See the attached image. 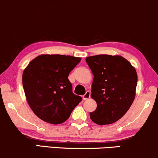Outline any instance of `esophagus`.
Segmentation results:
<instances>
[{
    "label": "esophagus",
    "mask_w": 158,
    "mask_h": 158,
    "mask_svg": "<svg viewBox=\"0 0 158 158\" xmlns=\"http://www.w3.org/2000/svg\"><path fill=\"white\" fill-rule=\"evenodd\" d=\"M90 95H91V92H89V91H87L86 93H85V94H83V100L89 99V98H90Z\"/></svg>",
    "instance_id": "34e87169"
}]
</instances>
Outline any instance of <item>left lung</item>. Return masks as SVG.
<instances>
[{
  "label": "left lung",
  "instance_id": "8db88e82",
  "mask_svg": "<svg viewBox=\"0 0 158 158\" xmlns=\"http://www.w3.org/2000/svg\"><path fill=\"white\" fill-rule=\"evenodd\" d=\"M86 61L94 75L92 97L97 103L90 112L94 123L106 125L118 121L132 104L138 75L135 69L120 55H98Z\"/></svg>",
  "mask_w": 158,
  "mask_h": 158
}]
</instances>
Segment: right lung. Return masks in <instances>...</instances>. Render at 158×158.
<instances>
[{
    "label": "right lung",
    "mask_w": 158,
    "mask_h": 158,
    "mask_svg": "<svg viewBox=\"0 0 158 158\" xmlns=\"http://www.w3.org/2000/svg\"><path fill=\"white\" fill-rule=\"evenodd\" d=\"M81 60L70 55H41L24 69L22 81L27 101L40 119L52 124L64 123L82 101L72 92L68 79Z\"/></svg>",
    "instance_id": "obj_1"
}]
</instances>
